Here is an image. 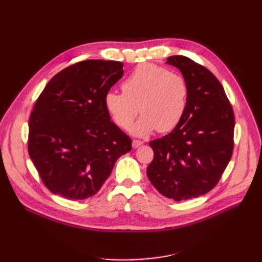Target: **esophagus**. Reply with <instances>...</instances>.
<instances>
[{"mask_svg":"<svg viewBox=\"0 0 262 262\" xmlns=\"http://www.w3.org/2000/svg\"><path fill=\"white\" fill-rule=\"evenodd\" d=\"M141 145H143V142H142V141H140V140H133V141H132V146H133L134 148H138V147H140Z\"/></svg>","mask_w":262,"mask_h":262,"instance_id":"obj_1","label":"esophagus"}]
</instances>
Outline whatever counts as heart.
<instances>
[{"label": "heart", "instance_id": "heart-1", "mask_svg": "<svg viewBox=\"0 0 262 262\" xmlns=\"http://www.w3.org/2000/svg\"><path fill=\"white\" fill-rule=\"evenodd\" d=\"M121 90L106 93L105 108L121 129L129 128L140 109L142 116L131 129L134 136L147 137L156 130L170 132L185 117L189 85L178 72L143 63L122 82Z\"/></svg>", "mask_w": 262, "mask_h": 262}]
</instances>
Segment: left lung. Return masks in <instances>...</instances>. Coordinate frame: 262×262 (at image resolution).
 I'll return each instance as SVG.
<instances>
[{
  "mask_svg": "<svg viewBox=\"0 0 262 262\" xmlns=\"http://www.w3.org/2000/svg\"><path fill=\"white\" fill-rule=\"evenodd\" d=\"M167 63L188 82V107L175 129L149 142L154 158L146 173L158 192L181 201L217 185L233 154L235 117L223 86L207 68L184 55Z\"/></svg>",
  "mask_w": 262,
  "mask_h": 262,
  "instance_id": "8db88e82",
  "label": "left lung"
}]
</instances>
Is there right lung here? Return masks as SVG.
<instances>
[{
  "mask_svg": "<svg viewBox=\"0 0 262 262\" xmlns=\"http://www.w3.org/2000/svg\"><path fill=\"white\" fill-rule=\"evenodd\" d=\"M118 61L86 60L55 74L29 118L28 153L43 185L69 200L98 192L131 139L110 121L104 98L123 75Z\"/></svg>",
  "mask_w": 262,
  "mask_h": 262,
  "instance_id": "1",
  "label": "right lung"
}]
</instances>
